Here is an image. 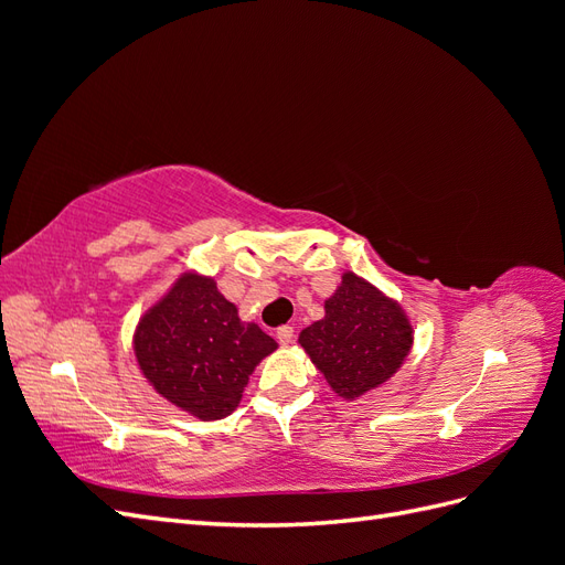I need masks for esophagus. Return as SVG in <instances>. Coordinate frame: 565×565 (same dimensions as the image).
<instances>
[{
	"label": "esophagus",
	"mask_w": 565,
	"mask_h": 565,
	"mask_svg": "<svg viewBox=\"0 0 565 565\" xmlns=\"http://www.w3.org/2000/svg\"><path fill=\"white\" fill-rule=\"evenodd\" d=\"M276 337H278V341H280L282 347H285V344H292V339H295V330L289 328V324H282V328H278Z\"/></svg>",
	"instance_id": "1"
}]
</instances>
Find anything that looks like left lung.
Segmentation results:
<instances>
[{
  "mask_svg": "<svg viewBox=\"0 0 565 565\" xmlns=\"http://www.w3.org/2000/svg\"><path fill=\"white\" fill-rule=\"evenodd\" d=\"M299 344L337 396L353 401L396 374L413 349V324L396 301L349 270Z\"/></svg>",
  "mask_w": 565,
  "mask_h": 565,
  "instance_id": "obj_1",
  "label": "left lung"
}]
</instances>
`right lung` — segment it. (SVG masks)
Here are the masks:
<instances>
[{
    "instance_id": "add662e5",
    "label": "right lung",
    "mask_w": 565,
    "mask_h": 565,
    "mask_svg": "<svg viewBox=\"0 0 565 565\" xmlns=\"http://www.w3.org/2000/svg\"><path fill=\"white\" fill-rule=\"evenodd\" d=\"M276 349V339L237 318L235 303L198 273H183L134 332L150 386L204 422L233 413L254 367Z\"/></svg>"
}]
</instances>
